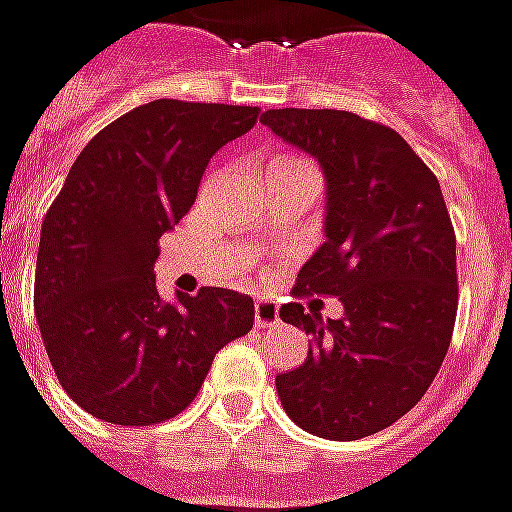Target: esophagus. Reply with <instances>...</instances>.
<instances>
[{"instance_id":"34e87169","label":"esophagus","mask_w":512,"mask_h":512,"mask_svg":"<svg viewBox=\"0 0 512 512\" xmlns=\"http://www.w3.org/2000/svg\"><path fill=\"white\" fill-rule=\"evenodd\" d=\"M253 323L259 329H267V326H276L278 323V306L270 301H256L253 303Z\"/></svg>"}]
</instances>
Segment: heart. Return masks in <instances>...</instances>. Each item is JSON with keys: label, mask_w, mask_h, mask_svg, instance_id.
<instances>
[{"label": "heart", "mask_w": 512, "mask_h": 512, "mask_svg": "<svg viewBox=\"0 0 512 512\" xmlns=\"http://www.w3.org/2000/svg\"><path fill=\"white\" fill-rule=\"evenodd\" d=\"M278 167H298L301 161H292V158H281V161H276Z\"/></svg>", "instance_id": "heart-1"}]
</instances>
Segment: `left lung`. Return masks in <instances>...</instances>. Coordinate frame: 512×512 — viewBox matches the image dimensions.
Wrapping results in <instances>:
<instances>
[{"label":"left lung","mask_w":512,"mask_h":512,"mask_svg":"<svg viewBox=\"0 0 512 512\" xmlns=\"http://www.w3.org/2000/svg\"><path fill=\"white\" fill-rule=\"evenodd\" d=\"M262 125L315 158L326 178V242L295 295H337L340 320L284 303L312 334L278 373L281 407L309 435L359 440L396 424L435 382L457 315V239L438 178L396 130L348 111L270 108Z\"/></svg>","instance_id":"1"}]
</instances>
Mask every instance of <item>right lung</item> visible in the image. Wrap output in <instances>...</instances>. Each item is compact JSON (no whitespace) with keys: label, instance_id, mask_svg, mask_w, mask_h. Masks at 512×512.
Returning <instances> with one entry per match:
<instances>
[{"label":"right lung","instance_id":"right-lung-1","mask_svg":"<svg viewBox=\"0 0 512 512\" xmlns=\"http://www.w3.org/2000/svg\"><path fill=\"white\" fill-rule=\"evenodd\" d=\"M259 119L250 105L153 100L102 128L49 206L35 317L74 404L119 426L183 412L222 345L253 329V298L155 290L158 239L192 209L211 155Z\"/></svg>","mask_w":512,"mask_h":512}]
</instances>
